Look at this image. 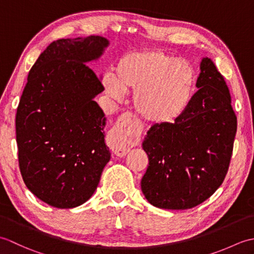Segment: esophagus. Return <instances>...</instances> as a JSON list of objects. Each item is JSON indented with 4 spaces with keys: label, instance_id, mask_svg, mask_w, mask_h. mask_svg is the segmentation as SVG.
<instances>
[{
    "label": "esophagus",
    "instance_id": "1",
    "mask_svg": "<svg viewBox=\"0 0 254 254\" xmlns=\"http://www.w3.org/2000/svg\"><path fill=\"white\" fill-rule=\"evenodd\" d=\"M139 134V127L131 113L126 112L118 119L109 132L108 142L110 148L119 157L126 156L131 145L136 141Z\"/></svg>",
    "mask_w": 254,
    "mask_h": 254
}]
</instances>
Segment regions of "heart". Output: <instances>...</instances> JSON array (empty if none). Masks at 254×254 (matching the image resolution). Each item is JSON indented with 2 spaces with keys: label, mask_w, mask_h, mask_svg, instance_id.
<instances>
[{
  "label": "heart",
  "mask_w": 254,
  "mask_h": 254,
  "mask_svg": "<svg viewBox=\"0 0 254 254\" xmlns=\"http://www.w3.org/2000/svg\"><path fill=\"white\" fill-rule=\"evenodd\" d=\"M196 72L191 63L161 50H143L122 56L113 77L104 78L106 94L120 100L133 91V105L145 121L171 124L183 116L195 93Z\"/></svg>",
  "instance_id": "heart-1"
}]
</instances>
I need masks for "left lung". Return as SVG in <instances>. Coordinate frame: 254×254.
<instances>
[{"mask_svg": "<svg viewBox=\"0 0 254 254\" xmlns=\"http://www.w3.org/2000/svg\"><path fill=\"white\" fill-rule=\"evenodd\" d=\"M190 106L171 124H154L143 142L149 164L141 188L158 208L188 209L203 203L228 171L237 117L224 76L209 58L199 64Z\"/></svg>", "mask_w": 254, "mask_h": 254, "instance_id": "8db88e82", "label": "left lung"}]
</instances>
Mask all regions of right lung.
<instances>
[{
  "label": "right lung",
  "instance_id": "right-lung-1",
  "mask_svg": "<svg viewBox=\"0 0 254 254\" xmlns=\"http://www.w3.org/2000/svg\"><path fill=\"white\" fill-rule=\"evenodd\" d=\"M108 46L100 36L51 42L20 97L15 121L20 174L30 192L53 207L89 199L110 160L106 117L94 100L105 88L87 65Z\"/></svg>",
  "mask_w": 254,
  "mask_h": 254
}]
</instances>
